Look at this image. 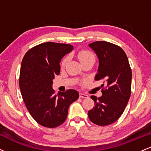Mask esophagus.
<instances>
[{
  "instance_id": "obj_1",
  "label": "esophagus",
  "mask_w": 151,
  "mask_h": 151,
  "mask_svg": "<svg viewBox=\"0 0 151 151\" xmlns=\"http://www.w3.org/2000/svg\"><path fill=\"white\" fill-rule=\"evenodd\" d=\"M79 97L80 98H88L89 96L87 94H85V93H79Z\"/></svg>"
}]
</instances>
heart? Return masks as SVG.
<instances>
[{
	"instance_id": "heart-1",
	"label": "heart",
	"mask_w": 151,
	"mask_h": 151,
	"mask_svg": "<svg viewBox=\"0 0 151 151\" xmlns=\"http://www.w3.org/2000/svg\"><path fill=\"white\" fill-rule=\"evenodd\" d=\"M78 58H79V60L80 62L84 61V60H88V59H91L94 58V56L91 52H90L89 51H86V50H81L79 53H78ZM69 58L68 56L65 57V58L62 60V67H65V66L67 65V63L69 61Z\"/></svg>"
}]
</instances>
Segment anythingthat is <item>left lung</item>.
Here are the masks:
<instances>
[{
  "label": "left lung",
  "mask_w": 151,
  "mask_h": 151,
  "mask_svg": "<svg viewBox=\"0 0 151 151\" xmlns=\"http://www.w3.org/2000/svg\"><path fill=\"white\" fill-rule=\"evenodd\" d=\"M89 46L99 60L95 80H104L106 89L101 90L102 96L98 99L91 96L95 106L88 111V116L98 126L110 125L119 119L129 101L132 72L125 52L120 47L105 41H96Z\"/></svg>",
  "instance_id": "8db88e82"
}]
</instances>
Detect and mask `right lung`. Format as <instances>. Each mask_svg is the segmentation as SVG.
Returning <instances> with one entry per match:
<instances>
[{
	"mask_svg": "<svg viewBox=\"0 0 151 151\" xmlns=\"http://www.w3.org/2000/svg\"><path fill=\"white\" fill-rule=\"evenodd\" d=\"M73 49L71 45L47 42L31 48L22 59L19 79L22 99L32 118L45 127L63 124L70 105L79 98L74 89L55 95L52 89L61 60Z\"/></svg>",
	"mask_w": 151,
	"mask_h": 151,
	"instance_id": "obj_1",
	"label": "right lung"
}]
</instances>
